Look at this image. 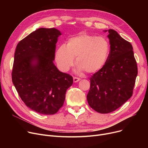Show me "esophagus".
I'll use <instances>...</instances> for the list:
<instances>
[{"instance_id": "34e87169", "label": "esophagus", "mask_w": 148, "mask_h": 148, "mask_svg": "<svg viewBox=\"0 0 148 148\" xmlns=\"http://www.w3.org/2000/svg\"><path fill=\"white\" fill-rule=\"evenodd\" d=\"M73 80H74V83H76V82H78L79 81H80V79L79 78V77H73Z\"/></svg>"}]
</instances>
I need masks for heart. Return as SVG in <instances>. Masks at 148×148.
I'll use <instances>...</instances> for the list:
<instances>
[{
	"mask_svg": "<svg viewBox=\"0 0 148 148\" xmlns=\"http://www.w3.org/2000/svg\"><path fill=\"white\" fill-rule=\"evenodd\" d=\"M110 43L106 37L80 33L69 38L66 46L61 45L57 49L55 59L59 69L66 72L72 66L76 57L77 69L94 73L106 64L109 56Z\"/></svg>",
	"mask_w": 148,
	"mask_h": 148,
	"instance_id": "heart-1",
	"label": "heart"
}]
</instances>
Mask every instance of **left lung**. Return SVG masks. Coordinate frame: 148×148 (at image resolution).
<instances>
[{"label": "left lung", "instance_id": "1", "mask_svg": "<svg viewBox=\"0 0 148 148\" xmlns=\"http://www.w3.org/2000/svg\"><path fill=\"white\" fill-rule=\"evenodd\" d=\"M108 32L109 56L105 65L90 78L87 95L89 106L100 113L116 110L131 97L138 73L131 43L113 29Z\"/></svg>", "mask_w": 148, "mask_h": 148}]
</instances>
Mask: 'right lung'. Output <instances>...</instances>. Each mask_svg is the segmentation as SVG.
<instances>
[{
	"label": "right lung",
	"mask_w": 148,
	"mask_h": 148,
	"mask_svg": "<svg viewBox=\"0 0 148 148\" xmlns=\"http://www.w3.org/2000/svg\"><path fill=\"white\" fill-rule=\"evenodd\" d=\"M60 31L40 28L21 40L14 54L12 80L24 103L40 114H53L62 107L71 75L53 63Z\"/></svg>",
	"instance_id": "obj_1"
}]
</instances>
